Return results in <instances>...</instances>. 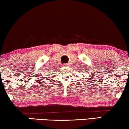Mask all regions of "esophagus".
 <instances>
[{"label":"esophagus","instance_id":"obj_1","mask_svg":"<svg viewBox=\"0 0 129 129\" xmlns=\"http://www.w3.org/2000/svg\"><path fill=\"white\" fill-rule=\"evenodd\" d=\"M68 66V64H66V63H65V64L63 65V67H67Z\"/></svg>","mask_w":129,"mask_h":129}]
</instances>
